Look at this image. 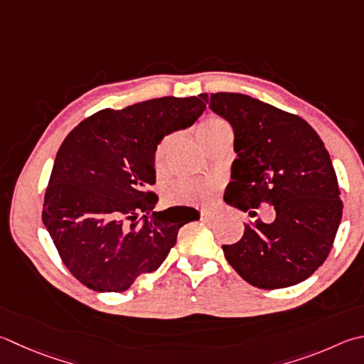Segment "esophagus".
Returning a JSON list of instances; mask_svg holds the SVG:
<instances>
[{
    "label": "esophagus",
    "mask_w": 364,
    "mask_h": 364,
    "mask_svg": "<svg viewBox=\"0 0 364 364\" xmlns=\"http://www.w3.org/2000/svg\"><path fill=\"white\" fill-rule=\"evenodd\" d=\"M200 218H202L203 221H213V220H215V215L210 213V211H202Z\"/></svg>",
    "instance_id": "1"
}]
</instances>
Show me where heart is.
Returning a JSON list of instances; mask_svg holds the SVG:
<instances>
[{
	"mask_svg": "<svg viewBox=\"0 0 364 364\" xmlns=\"http://www.w3.org/2000/svg\"><path fill=\"white\" fill-rule=\"evenodd\" d=\"M196 134L202 146L207 148L210 143L220 140L223 136H232V129L223 117L211 114L197 125ZM171 146H173V135H165L156 146L153 164L157 175H164L167 170V159ZM218 186H220V183L216 180H191L188 178V180H180L170 184L165 191V200L168 203H205L211 199Z\"/></svg>",
	"mask_w": 364,
	"mask_h": 364,
	"instance_id": "obj_1",
	"label": "heart"
}]
</instances>
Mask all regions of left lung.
I'll list each match as a JSON object with an SVG mask.
<instances>
[{
    "instance_id": "8db88e82",
    "label": "left lung",
    "mask_w": 364,
    "mask_h": 364,
    "mask_svg": "<svg viewBox=\"0 0 364 364\" xmlns=\"http://www.w3.org/2000/svg\"><path fill=\"white\" fill-rule=\"evenodd\" d=\"M234 129L230 178L224 200L255 216L272 205L275 220L245 224L242 239L223 245L243 280L262 289L297 285L333 248L342 218L338 176L318 134L302 117L232 92L202 94Z\"/></svg>"
}]
</instances>
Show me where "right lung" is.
<instances>
[{
    "mask_svg": "<svg viewBox=\"0 0 364 364\" xmlns=\"http://www.w3.org/2000/svg\"><path fill=\"white\" fill-rule=\"evenodd\" d=\"M205 111L199 97H162L102 109L79 122L55 156L43 223L62 261L94 291L121 293L153 272L175 247L191 207L154 211V149ZM144 213L142 221L137 215Z\"/></svg>",
    "mask_w": 364,
    "mask_h": 364,
    "instance_id": "obj_1",
    "label": "right lung"
}]
</instances>
